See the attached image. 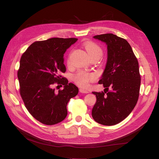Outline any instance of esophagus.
<instances>
[{"instance_id": "esophagus-1", "label": "esophagus", "mask_w": 159, "mask_h": 159, "mask_svg": "<svg viewBox=\"0 0 159 159\" xmlns=\"http://www.w3.org/2000/svg\"><path fill=\"white\" fill-rule=\"evenodd\" d=\"M80 92L82 93H89V91L88 90H87V89L80 88Z\"/></svg>"}]
</instances>
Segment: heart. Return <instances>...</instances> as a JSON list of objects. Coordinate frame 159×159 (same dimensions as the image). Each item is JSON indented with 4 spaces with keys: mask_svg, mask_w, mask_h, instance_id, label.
Listing matches in <instances>:
<instances>
[{
    "mask_svg": "<svg viewBox=\"0 0 159 159\" xmlns=\"http://www.w3.org/2000/svg\"><path fill=\"white\" fill-rule=\"evenodd\" d=\"M84 46L87 51L90 58L93 57H101L102 55V49L101 47L92 42H86ZM96 79V75L93 73H86L83 71L79 72L74 77V80L76 84L82 88H87L89 82Z\"/></svg>",
    "mask_w": 159,
    "mask_h": 159,
    "instance_id": "obj_1",
    "label": "heart"
}]
</instances>
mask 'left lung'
<instances>
[{
	"label": "left lung",
	"instance_id": "left-lung-1",
	"mask_svg": "<svg viewBox=\"0 0 159 159\" xmlns=\"http://www.w3.org/2000/svg\"><path fill=\"white\" fill-rule=\"evenodd\" d=\"M93 38L106 44L107 57L98 81L105 89L92 92L97 101L91 115L97 122L113 126L126 119L137 104L140 86L139 62L126 40L112 33Z\"/></svg>",
	"mask_w": 159,
	"mask_h": 159
}]
</instances>
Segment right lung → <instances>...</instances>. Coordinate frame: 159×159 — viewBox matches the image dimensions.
I'll use <instances>...</instances> for the list:
<instances>
[{
    "label": "right lung",
    "instance_id": "right-lung-1",
    "mask_svg": "<svg viewBox=\"0 0 159 159\" xmlns=\"http://www.w3.org/2000/svg\"><path fill=\"white\" fill-rule=\"evenodd\" d=\"M77 40L52 38L35 42L20 58L17 76L21 97L30 113L44 124L62 121L68 114V102L79 93L76 86L61 75L66 70L64 54ZM55 82L64 88L57 93L52 88Z\"/></svg>",
    "mask_w": 159,
    "mask_h": 159
}]
</instances>
